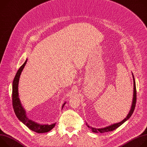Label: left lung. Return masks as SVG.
<instances>
[{"label": "left lung", "mask_w": 147, "mask_h": 147, "mask_svg": "<svg viewBox=\"0 0 147 147\" xmlns=\"http://www.w3.org/2000/svg\"><path fill=\"white\" fill-rule=\"evenodd\" d=\"M133 75V82H134V88H133V101H132V104H131V109L129 113V114L127 115L125 119H124L122 121H121L119 123H116L113 124H111L110 125H108L107 127H103V128H100V129H97V128H95V127H92L91 126H89V125L87 124V127H89L90 129H91L93 133H105V132H108V131H113L115 129H116L117 127H119V126L123 124L125 121H127L132 115L134 109H135V106L136 104V97H137V93H136V82H135V79L133 76V74L132 73Z\"/></svg>", "instance_id": "left-lung-1"}]
</instances>
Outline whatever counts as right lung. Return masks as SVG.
<instances>
[{
	"label": "right lung",
	"mask_w": 147,
	"mask_h": 147,
	"mask_svg": "<svg viewBox=\"0 0 147 147\" xmlns=\"http://www.w3.org/2000/svg\"><path fill=\"white\" fill-rule=\"evenodd\" d=\"M27 61V59L25 61L23 65L20 67L18 70L13 82L12 86V102H13V107L14 109V111L17 118L24 123L26 126L29 128L30 130L38 133H47L51 131L56 124V123L51 124H40L32 120L28 119L26 115V112L25 109L22 107V105L21 103L20 98L18 97V82L21 74H22L23 69L24 68ZM66 102L63 104L62 108L64 107L65 105L66 104Z\"/></svg>",
	"instance_id": "1"
}]
</instances>
